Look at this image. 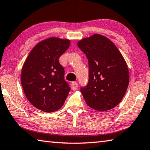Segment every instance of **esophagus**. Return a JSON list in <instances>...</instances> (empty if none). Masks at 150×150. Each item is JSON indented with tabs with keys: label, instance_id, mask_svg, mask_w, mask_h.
<instances>
[{
	"label": "esophagus",
	"instance_id": "34e87169",
	"mask_svg": "<svg viewBox=\"0 0 150 150\" xmlns=\"http://www.w3.org/2000/svg\"><path fill=\"white\" fill-rule=\"evenodd\" d=\"M78 87V84L76 82H72L71 83V88L72 90H76Z\"/></svg>",
	"mask_w": 150,
	"mask_h": 150
}]
</instances>
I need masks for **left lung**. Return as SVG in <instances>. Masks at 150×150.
<instances>
[{
  "instance_id": "left-lung-1",
  "label": "left lung",
  "mask_w": 150,
  "mask_h": 150,
  "mask_svg": "<svg viewBox=\"0 0 150 150\" xmlns=\"http://www.w3.org/2000/svg\"><path fill=\"white\" fill-rule=\"evenodd\" d=\"M89 62V82L81 93L87 106L97 111L114 108L129 83L127 64L120 50L106 36L94 34L78 42Z\"/></svg>"
}]
</instances>
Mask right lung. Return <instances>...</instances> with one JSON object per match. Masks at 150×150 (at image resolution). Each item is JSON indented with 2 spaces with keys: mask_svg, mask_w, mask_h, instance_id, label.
Returning a JSON list of instances; mask_svg holds the SVG:
<instances>
[{
  "mask_svg": "<svg viewBox=\"0 0 150 150\" xmlns=\"http://www.w3.org/2000/svg\"><path fill=\"white\" fill-rule=\"evenodd\" d=\"M70 44L69 39H45L33 47L23 66L21 83L25 95L42 111H57L69 95L70 88L64 79V70L59 58Z\"/></svg>",
  "mask_w": 150,
  "mask_h": 150,
  "instance_id": "obj_1",
  "label": "right lung"
}]
</instances>
